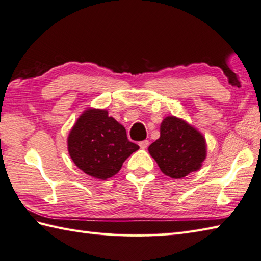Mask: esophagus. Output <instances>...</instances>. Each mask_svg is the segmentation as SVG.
I'll list each match as a JSON object with an SVG mask.
<instances>
[{
  "instance_id": "34e87169",
  "label": "esophagus",
  "mask_w": 261,
  "mask_h": 261,
  "mask_svg": "<svg viewBox=\"0 0 261 261\" xmlns=\"http://www.w3.org/2000/svg\"><path fill=\"white\" fill-rule=\"evenodd\" d=\"M139 146H140V148H142V149H146V148H148V146H149V141H148V140H143V141L139 142Z\"/></svg>"
}]
</instances>
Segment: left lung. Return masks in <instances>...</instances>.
<instances>
[{
	"label": "left lung",
	"instance_id": "8db88e82",
	"mask_svg": "<svg viewBox=\"0 0 261 261\" xmlns=\"http://www.w3.org/2000/svg\"><path fill=\"white\" fill-rule=\"evenodd\" d=\"M160 170L178 179L202 167L206 158V140L196 127L174 115L160 124V137L148 148Z\"/></svg>",
	"mask_w": 261,
	"mask_h": 261
}]
</instances>
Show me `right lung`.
<instances>
[{
	"instance_id": "1",
	"label": "right lung",
	"mask_w": 261,
	"mask_h": 261,
	"mask_svg": "<svg viewBox=\"0 0 261 261\" xmlns=\"http://www.w3.org/2000/svg\"><path fill=\"white\" fill-rule=\"evenodd\" d=\"M70 158L81 170L105 180L118 174L122 165L139 146L127 140L124 126L108 110L88 108L69 131Z\"/></svg>"
}]
</instances>
